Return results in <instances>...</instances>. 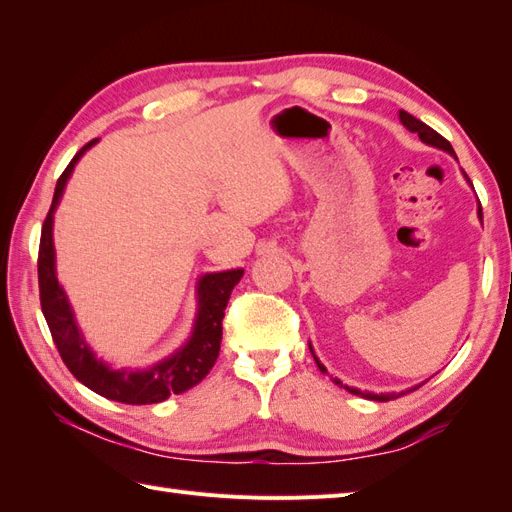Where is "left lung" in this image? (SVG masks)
Returning a JSON list of instances; mask_svg holds the SVG:
<instances>
[{"mask_svg": "<svg viewBox=\"0 0 512 512\" xmlns=\"http://www.w3.org/2000/svg\"><path fill=\"white\" fill-rule=\"evenodd\" d=\"M401 116V122L405 124L407 129H410L412 133H418V138L423 140V142H427V144H431V146H438V149H442V151H447V153H451V155H456L453 153V146L449 144V140H445L442 138V135L438 133V131H434L431 127H427L425 122H420L418 118H414L412 113H407V111H401L399 113ZM480 217H482V208H480ZM313 352V350H311ZM317 361V359H315ZM317 366H320V370L322 372H326V368L322 366L320 361H317ZM339 383V381H337ZM418 388V385H416ZM414 388V390H416ZM350 390V388H348ZM352 394H357V396H366V399H370V401H390V399H396V396H403L405 392H399V394H370V392H361V390H350ZM407 392H412V390H407Z\"/></svg>", "mask_w": 512, "mask_h": 512, "instance_id": "obj_1", "label": "left lung"}]
</instances>
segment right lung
Here are the masks:
<instances>
[{
	"instance_id": "1",
	"label": "right lung",
	"mask_w": 512,
	"mask_h": 512,
	"mask_svg": "<svg viewBox=\"0 0 512 512\" xmlns=\"http://www.w3.org/2000/svg\"><path fill=\"white\" fill-rule=\"evenodd\" d=\"M96 140L87 142L81 151L74 155V160L67 164L63 175L56 181L52 206L48 217L41 227L39 243V300L45 322L54 339V346L59 350L63 363L74 377L87 385L89 390L105 396V399L127 403V405H151L166 401L170 394H181L195 388L199 381L206 379L212 370L214 361L219 357L221 339H223V317L225 306L230 300L232 289L238 285L243 276V269L221 271V274H208L199 282V315L190 342L181 348L177 355L168 357L157 366L131 372V370H109L105 363L94 359L92 350L87 348L83 335L78 333L74 324V315L63 289L59 287L54 276V245H52V214L59 203L65 181L72 175L74 164L78 162L89 146Z\"/></svg>"
}]
</instances>
